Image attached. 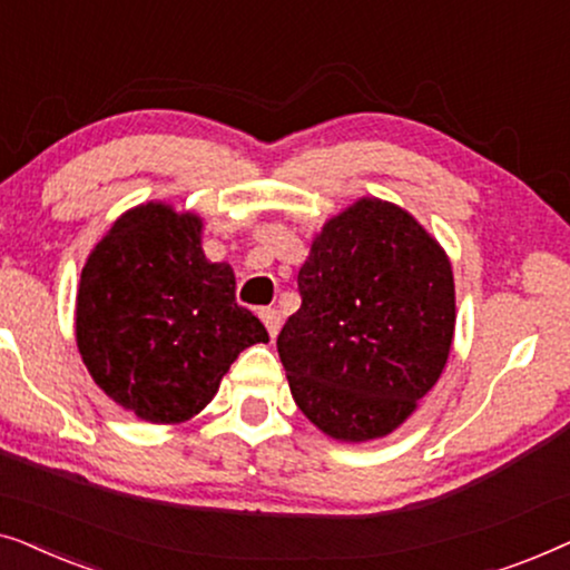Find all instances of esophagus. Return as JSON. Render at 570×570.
<instances>
[{"label":"esophagus","instance_id":"1","mask_svg":"<svg viewBox=\"0 0 570 570\" xmlns=\"http://www.w3.org/2000/svg\"><path fill=\"white\" fill-rule=\"evenodd\" d=\"M259 318L264 322V326H267L269 337H277L279 326H283V316H279V311L277 308H262Z\"/></svg>","mask_w":570,"mask_h":570}]
</instances>
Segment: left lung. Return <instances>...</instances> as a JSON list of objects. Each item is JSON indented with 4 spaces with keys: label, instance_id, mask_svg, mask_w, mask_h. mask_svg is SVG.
Segmentation results:
<instances>
[{
    "label": "left lung",
    "instance_id": "8db88e82",
    "mask_svg": "<svg viewBox=\"0 0 570 570\" xmlns=\"http://www.w3.org/2000/svg\"><path fill=\"white\" fill-rule=\"evenodd\" d=\"M298 291L301 308L277 337L295 404L337 441L389 435L449 361L446 252L402 207L363 197L314 238Z\"/></svg>",
    "mask_w": 570,
    "mask_h": 570
}]
</instances>
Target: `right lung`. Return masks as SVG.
<instances>
[{
    "instance_id": "obj_1",
    "label": "right lung",
    "mask_w": 570,
    "mask_h": 570,
    "mask_svg": "<svg viewBox=\"0 0 570 570\" xmlns=\"http://www.w3.org/2000/svg\"><path fill=\"white\" fill-rule=\"evenodd\" d=\"M202 220L147 202L124 213L82 267L75 334L104 392L147 423L205 410L240 350L269 342L236 303L230 264L202 252Z\"/></svg>"
}]
</instances>
